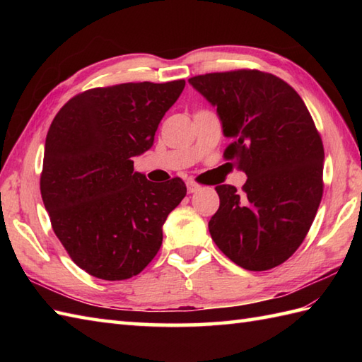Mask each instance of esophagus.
Masks as SVG:
<instances>
[{"mask_svg": "<svg viewBox=\"0 0 362 362\" xmlns=\"http://www.w3.org/2000/svg\"><path fill=\"white\" fill-rule=\"evenodd\" d=\"M187 189H188V193H196V191L201 189V185L196 183L194 180H188L187 182Z\"/></svg>", "mask_w": 362, "mask_h": 362, "instance_id": "esophagus-1", "label": "esophagus"}]
</instances>
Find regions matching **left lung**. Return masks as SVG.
Listing matches in <instances>:
<instances>
[{"label": "left lung", "instance_id": "1", "mask_svg": "<svg viewBox=\"0 0 362 362\" xmlns=\"http://www.w3.org/2000/svg\"><path fill=\"white\" fill-rule=\"evenodd\" d=\"M218 107L226 160L247 175L241 191L218 185L209 228L226 257L247 271L284 263L303 243L324 193V144L302 98L288 82L258 70L189 79Z\"/></svg>", "mask_w": 362, "mask_h": 362}]
</instances>
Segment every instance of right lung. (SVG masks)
I'll return each mask as SVG.
<instances>
[{"label": "right lung", "instance_id": "1", "mask_svg": "<svg viewBox=\"0 0 362 362\" xmlns=\"http://www.w3.org/2000/svg\"><path fill=\"white\" fill-rule=\"evenodd\" d=\"M185 81L127 82L73 96L46 135L40 193L70 258L101 280L138 275L187 194L180 177L153 183L134 171Z\"/></svg>", "mask_w": 362, "mask_h": 362}]
</instances>
